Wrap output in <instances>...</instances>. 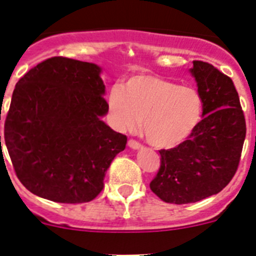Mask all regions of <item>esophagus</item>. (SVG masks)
<instances>
[{
	"label": "esophagus",
	"instance_id": "34e87169",
	"mask_svg": "<svg viewBox=\"0 0 256 256\" xmlns=\"http://www.w3.org/2000/svg\"><path fill=\"white\" fill-rule=\"evenodd\" d=\"M128 146H130V148H133V150H140V148H142V144H140V142L134 141V140H130V141H128Z\"/></svg>",
	"mask_w": 256,
	"mask_h": 256
}]
</instances>
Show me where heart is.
Here are the masks:
<instances>
[{"mask_svg": "<svg viewBox=\"0 0 256 256\" xmlns=\"http://www.w3.org/2000/svg\"><path fill=\"white\" fill-rule=\"evenodd\" d=\"M115 126L133 130L142 118L144 138L155 148H173L188 140L202 116L196 90L152 74H136L108 94Z\"/></svg>", "mask_w": 256, "mask_h": 256, "instance_id": "1", "label": "heart"}]
</instances>
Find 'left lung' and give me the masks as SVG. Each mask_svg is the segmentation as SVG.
I'll use <instances>...</instances> for the list:
<instances>
[{"label":"left lung","mask_w":256,"mask_h":256,"mask_svg":"<svg viewBox=\"0 0 256 256\" xmlns=\"http://www.w3.org/2000/svg\"><path fill=\"white\" fill-rule=\"evenodd\" d=\"M202 101V120L188 140L160 150L162 164L150 188L170 204L196 202L227 186L238 166L246 123L230 76L212 64L194 61L190 69Z\"/></svg>","instance_id":"obj_1"}]
</instances>
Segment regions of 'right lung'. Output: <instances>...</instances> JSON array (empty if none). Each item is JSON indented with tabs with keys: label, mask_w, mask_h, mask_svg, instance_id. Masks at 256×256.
<instances>
[{
	"label": "right lung",
	"mask_w": 256,
	"mask_h": 256,
	"mask_svg": "<svg viewBox=\"0 0 256 256\" xmlns=\"http://www.w3.org/2000/svg\"><path fill=\"white\" fill-rule=\"evenodd\" d=\"M101 70L94 62L51 58L15 86L4 144L32 194L79 204L102 191L106 170L126 148V137L101 120L108 112Z\"/></svg>",
	"instance_id": "1"
}]
</instances>
